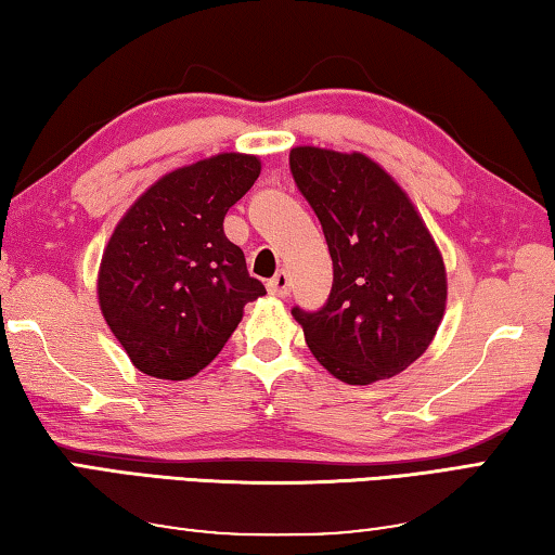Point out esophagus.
<instances>
[{
    "instance_id": "obj_1",
    "label": "esophagus",
    "mask_w": 555,
    "mask_h": 555,
    "mask_svg": "<svg viewBox=\"0 0 555 555\" xmlns=\"http://www.w3.org/2000/svg\"><path fill=\"white\" fill-rule=\"evenodd\" d=\"M289 287H293V283H289V275L285 270H280L278 275L268 283V293L275 295V297H287Z\"/></svg>"
}]
</instances>
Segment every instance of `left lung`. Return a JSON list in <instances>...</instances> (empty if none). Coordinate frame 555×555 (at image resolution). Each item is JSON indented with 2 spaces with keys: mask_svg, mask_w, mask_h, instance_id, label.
<instances>
[{
  "mask_svg": "<svg viewBox=\"0 0 555 555\" xmlns=\"http://www.w3.org/2000/svg\"><path fill=\"white\" fill-rule=\"evenodd\" d=\"M289 171L320 218L334 266L322 310H293L314 359L349 386L421 359L448 302V272L398 181L361 152L289 150Z\"/></svg>",
  "mask_w": 555,
  "mask_h": 555,
  "instance_id": "obj_1",
  "label": "left lung"
}]
</instances>
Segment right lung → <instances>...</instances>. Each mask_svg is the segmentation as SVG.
<instances>
[{
    "label": "right lung",
    "instance_id": "1",
    "mask_svg": "<svg viewBox=\"0 0 555 555\" xmlns=\"http://www.w3.org/2000/svg\"><path fill=\"white\" fill-rule=\"evenodd\" d=\"M258 177L256 154H214L159 177L115 225L98 302L142 374L196 376L225 347L243 307L266 295L223 233L229 208Z\"/></svg>",
    "mask_w": 555,
    "mask_h": 555
}]
</instances>
